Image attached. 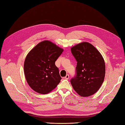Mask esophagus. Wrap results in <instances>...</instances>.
Instances as JSON below:
<instances>
[{
	"label": "esophagus",
	"mask_w": 125,
	"mask_h": 125,
	"mask_svg": "<svg viewBox=\"0 0 125 125\" xmlns=\"http://www.w3.org/2000/svg\"><path fill=\"white\" fill-rule=\"evenodd\" d=\"M64 78L65 79H68L69 78V74H66V76L64 77Z\"/></svg>",
	"instance_id": "34e87169"
}]
</instances>
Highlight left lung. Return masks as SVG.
Returning <instances> with one entry per match:
<instances>
[{"mask_svg":"<svg viewBox=\"0 0 125 125\" xmlns=\"http://www.w3.org/2000/svg\"><path fill=\"white\" fill-rule=\"evenodd\" d=\"M77 62L76 75L70 83L79 95L87 97L95 94L102 85L105 74L102 55L91 43L83 42L71 49Z\"/></svg>","mask_w":125,"mask_h":125,"instance_id":"8db88e82","label":"left lung"}]
</instances>
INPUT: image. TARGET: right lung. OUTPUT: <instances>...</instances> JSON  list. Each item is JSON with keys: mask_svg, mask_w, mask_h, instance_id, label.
Wrapping results in <instances>:
<instances>
[{"mask_svg": "<svg viewBox=\"0 0 125 125\" xmlns=\"http://www.w3.org/2000/svg\"><path fill=\"white\" fill-rule=\"evenodd\" d=\"M63 51L54 43L45 40L28 53L24 64V74L28 85L33 91L47 94L60 83L62 78L55 63Z\"/></svg>", "mask_w": 125, "mask_h": 125, "instance_id": "add662e5", "label": "right lung"}]
</instances>
